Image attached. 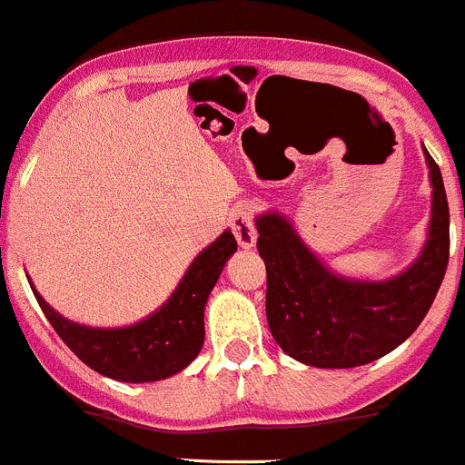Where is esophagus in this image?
<instances>
[{"label":"esophagus","instance_id":"34e87169","mask_svg":"<svg viewBox=\"0 0 465 465\" xmlns=\"http://www.w3.org/2000/svg\"><path fill=\"white\" fill-rule=\"evenodd\" d=\"M230 225H232V232H235L237 237V244H240L242 249H253L255 240H258V230H255L253 223V212H251L246 204H242V207H237V210L232 212Z\"/></svg>","mask_w":465,"mask_h":465}]
</instances>
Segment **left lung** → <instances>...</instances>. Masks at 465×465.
<instances>
[{"instance_id":"8db88e82","label":"left lung","mask_w":465,"mask_h":465,"mask_svg":"<svg viewBox=\"0 0 465 465\" xmlns=\"http://www.w3.org/2000/svg\"><path fill=\"white\" fill-rule=\"evenodd\" d=\"M431 219L420 255L382 281L331 272L281 212L255 219L267 267V322L285 355L318 369H352L387 355L420 327L450 261V207L442 174L424 149ZM465 216V212H463Z\"/></svg>"}]
</instances>
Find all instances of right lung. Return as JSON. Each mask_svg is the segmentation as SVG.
Segmentation results:
<instances>
[{"label": "right lung", "instance_id": "obj_1", "mask_svg": "<svg viewBox=\"0 0 465 465\" xmlns=\"http://www.w3.org/2000/svg\"><path fill=\"white\" fill-rule=\"evenodd\" d=\"M235 251V235L223 230L195 255L159 309L124 327H89L68 321L41 297L32 281L29 285L54 331L89 369L113 381L154 382L180 373L198 357L204 343V304Z\"/></svg>", "mask_w": 465, "mask_h": 465}]
</instances>
